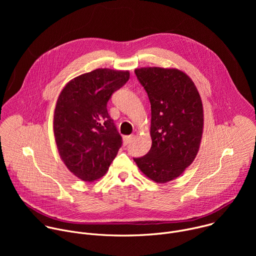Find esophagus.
Instances as JSON below:
<instances>
[{
	"label": "esophagus",
	"instance_id": "obj_1",
	"mask_svg": "<svg viewBox=\"0 0 256 256\" xmlns=\"http://www.w3.org/2000/svg\"><path fill=\"white\" fill-rule=\"evenodd\" d=\"M134 136L132 134H130V136H124V144L126 146V144H128L132 140H134Z\"/></svg>",
	"mask_w": 256,
	"mask_h": 256
}]
</instances>
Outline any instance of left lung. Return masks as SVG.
I'll return each instance as SVG.
<instances>
[{
  "label": "left lung",
  "mask_w": 256,
  "mask_h": 256,
  "mask_svg": "<svg viewBox=\"0 0 256 256\" xmlns=\"http://www.w3.org/2000/svg\"><path fill=\"white\" fill-rule=\"evenodd\" d=\"M138 80L151 103L152 146L147 155L134 158L138 169L158 184L180 176L196 157L204 109L192 80L178 68H136Z\"/></svg>",
  "instance_id": "8db88e82"
}]
</instances>
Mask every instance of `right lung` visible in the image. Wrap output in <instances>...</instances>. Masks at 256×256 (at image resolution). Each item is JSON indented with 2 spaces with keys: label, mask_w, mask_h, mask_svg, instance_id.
<instances>
[{
  "label": "right lung",
  "mask_w": 256,
  "mask_h": 256,
  "mask_svg": "<svg viewBox=\"0 0 256 256\" xmlns=\"http://www.w3.org/2000/svg\"><path fill=\"white\" fill-rule=\"evenodd\" d=\"M128 79V70L96 68L70 80L60 93L54 116L58 151L66 168L83 181L102 177L122 147L106 106Z\"/></svg>",
  "instance_id": "add662e5"
}]
</instances>
